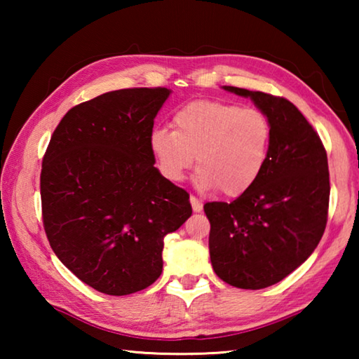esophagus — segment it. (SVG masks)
Returning <instances> with one entry per match:
<instances>
[{
  "label": "esophagus",
  "mask_w": 359,
  "mask_h": 359,
  "mask_svg": "<svg viewBox=\"0 0 359 359\" xmlns=\"http://www.w3.org/2000/svg\"><path fill=\"white\" fill-rule=\"evenodd\" d=\"M190 203H191V208L194 212H201L203 210V201L201 199H198L196 196H190Z\"/></svg>",
  "instance_id": "esophagus-1"
}]
</instances>
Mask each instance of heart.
I'll list each match as a JSON object with an SVG mask.
<instances>
[{"label": "heart", "instance_id": "b5f03b06", "mask_svg": "<svg viewBox=\"0 0 359 359\" xmlns=\"http://www.w3.org/2000/svg\"><path fill=\"white\" fill-rule=\"evenodd\" d=\"M272 126L264 112L233 102L193 101L172 117V131L150 135V151L168 180L180 182L196 156V184L236 198L257 184L269 156Z\"/></svg>", "mask_w": 359, "mask_h": 359}]
</instances>
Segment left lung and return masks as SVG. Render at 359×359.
I'll return each mask as SVG.
<instances>
[{
    "label": "left lung",
    "mask_w": 359,
    "mask_h": 359,
    "mask_svg": "<svg viewBox=\"0 0 359 359\" xmlns=\"http://www.w3.org/2000/svg\"><path fill=\"white\" fill-rule=\"evenodd\" d=\"M267 115V163L250 190L234 201L205 203L215 274L236 288L283 280L311 257L325 233L330 171L325 145L297 107L282 96L224 87Z\"/></svg>",
    "instance_id": "obj_1"
}]
</instances>
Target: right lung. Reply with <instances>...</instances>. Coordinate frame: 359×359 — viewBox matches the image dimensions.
I'll list each match as a JSON object with an SVG mask.
<instances>
[{"label": "right lung", "mask_w": 359, "mask_h": 359, "mask_svg": "<svg viewBox=\"0 0 359 359\" xmlns=\"http://www.w3.org/2000/svg\"><path fill=\"white\" fill-rule=\"evenodd\" d=\"M171 90L123 88L66 112L42 158V223L58 259L104 294L150 287L165 236L191 215L190 194L154 166L150 135Z\"/></svg>", "instance_id": "1"}]
</instances>
